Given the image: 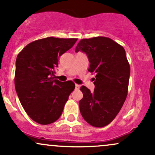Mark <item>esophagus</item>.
Returning <instances> with one entry per match:
<instances>
[{"instance_id": "34e87169", "label": "esophagus", "mask_w": 155, "mask_h": 155, "mask_svg": "<svg viewBox=\"0 0 155 155\" xmlns=\"http://www.w3.org/2000/svg\"><path fill=\"white\" fill-rule=\"evenodd\" d=\"M79 87H80V85H79V84H75V88H76V90L79 89Z\"/></svg>"}]
</instances>
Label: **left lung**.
<instances>
[{
	"label": "left lung",
	"mask_w": 155,
	"mask_h": 155,
	"mask_svg": "<svg viewBox=\"0 0 155 155\" xmlns=\"http://www.w3.org/2000/svg\"><path fill=\"white\" fill-rule=\"evenodd\" d=\"M75 51L86 53L88 71L96 75L94 92L85 86L80 88L81 114L92 126L104 127L118 114L128 94L130 65L125 49L111 38L99 36L82 39Z\"/></svg>",
	"instance_id": "left-lung-1"
}]
</instances>
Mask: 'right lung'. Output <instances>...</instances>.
<instances>
[{"label": "right lung", "instance_id": "1", "mask_svg": "<svg viewBox=\"0 0 155 155\" xmlns=\"http://www.w3.org/2000/svg\"><path fill=\"white\" fill-rule=\"evenodd\" d=\"M76 38L54 37L27 45L16 58L15 87L21 104L29 117L41 125L56 121L61 115L70 94L72 81L55 79L58 58L70 50Z\"/></svg>", "mask_w": 155, "mask_h": 155}]
</instances>
